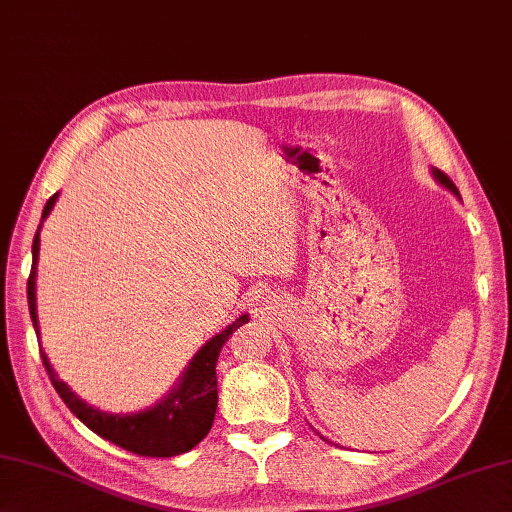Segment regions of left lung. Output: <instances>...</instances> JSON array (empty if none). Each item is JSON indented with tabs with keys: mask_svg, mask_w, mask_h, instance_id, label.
I'll return each instance as SVG.
<instances>
[{
	"mask_svg": "<svg viewBox=\"0 0 512 512\" xmlns=\"http://www.w3.org/2000/svg\"><path fill=\"white\" fill-rule=\"evenodd\" d=\"M431 173H433V178H436V180L442 184L444 189H449L453 195H458V198H460V191H458V187H455V184L449 180L447 173H442L440 169H431Z\"/></svg>",
	"mask_w": 512,
	"mask_h": 512,
	"instance_id": "obj_1",
	"label": "left lung"
}]
</instances>
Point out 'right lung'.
I'll return each instance as SVG.
<instances>
[{
    "instance_id": "obj_1",
    "label": "right lung",
    "mask_w": 512,
    "mask_h": 512,
    "mask_svg": "<svg viewBox=\"0 0 512 512\" xmlns=\"http://www.w3.org/2000/svg\"><path fill=\"white\" fill-rule=\"evenodd\" d=\"M57 198L59 193H54L46 202V206H43L41 224L50 215ZM41 224L37 228L35 239H32V270L28 277V308L37 336V262ZM246 321L248 314H242V317L235 319L226 330L206 341L178 378V385L173 387L165 398L158 400L154 407L136 413H107L88 405V402L76 396L57 376L43 350L41 361L46 365V372L61 400L85 427L96 433V436L110 440L116 447H121L125 451L143 455V458H173V455L191 451L195 444L211 431L217 409V356H220L228 336Z\"/></svg>"
}]
</instances>
